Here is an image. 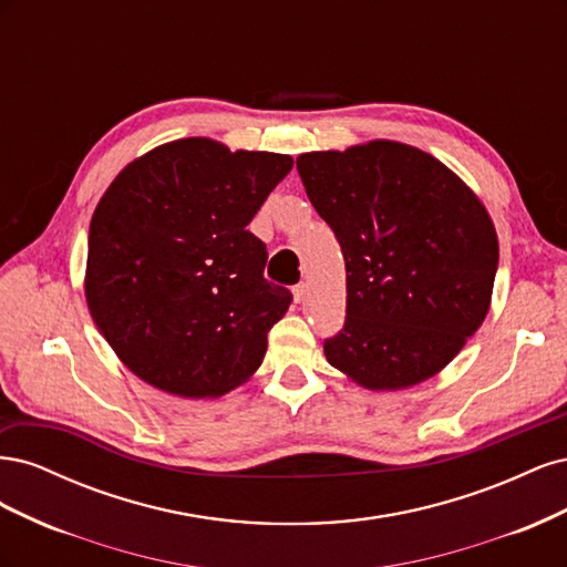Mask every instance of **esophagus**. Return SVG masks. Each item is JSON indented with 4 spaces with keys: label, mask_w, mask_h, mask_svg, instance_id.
<instances>
[{
    "label": "esophagus",
    "mask_w": 567,
    "mask_h": 567,
    "mask_svg": "<svg viewBox=\"0 0 567 567\" xmlns=\"http://www.w3.org/2000/svg\"><path fill=\"white\" fill-rule=\"evenodd\" d=\"M305 293H307V284L293 286V298H296V302H300V300L305 298Z\"/></svg>",
    "instance_id": "1"
}]
</instances>
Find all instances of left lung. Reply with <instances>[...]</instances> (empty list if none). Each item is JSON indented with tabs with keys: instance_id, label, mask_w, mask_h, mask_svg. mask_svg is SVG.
I'll return each instance as SVG.
<instances>
[{
	"instance_id": "1",
	"label": "left lung",
	"mask_w": 567,
	"mask_h": 567,
	"mask_svg": "<svg viewBox=\"0 0 567 567\" xmlns=\"http://www.w3.org/2000/svg\"><path fill=\"white\" fill-rule=\"evenodd\" d=\"M298 173L346 257V323L323 340L329 364L371 390L431 379L489 310L499 244L483 203L398 142L302 153Z\"/></svg>"
}]
</instances>
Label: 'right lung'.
<instances>
[{"label":"right lung","mask_w":567,"mask_h":567,"mask_svg":"<svg viewBox=\"0 0 567 567\" xmlns=\"http://www.w3.org/2000/svg\"><path fill=\"white\" fill-rule=\"evenodd\" d=\"M293 167L281 153L179 140L130 163L90 225L84 296L94 323L142 381L217 398L262 364L293 296L265 279L246 227Z\"/></svg>","instance_id":"obj_1"}]
</instances>
